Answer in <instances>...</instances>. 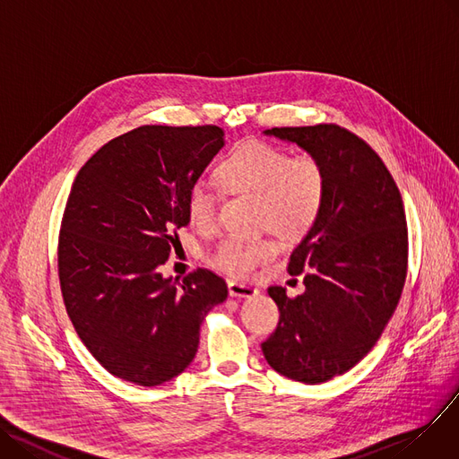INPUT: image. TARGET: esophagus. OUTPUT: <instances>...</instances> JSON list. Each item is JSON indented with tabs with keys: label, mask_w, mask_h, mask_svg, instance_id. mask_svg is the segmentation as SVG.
Here are the masks:
<instances>
[{
	"label": "esophagus",
	"mask_w": 459,
	"mask_h": 459,
	"mask_svg": "<svg viewBox=\"0 0 459 459\" xmlns=\"http://www.w3.org/2000/svg\"><path fill=\"white\" fill-rule=\"evenodd\" d=\"M228 289H230V296H233V299H254L257 294V289L245 283H237V281H230Z\"/></svg>",
	"instance_id": "1"
}]
</instances>
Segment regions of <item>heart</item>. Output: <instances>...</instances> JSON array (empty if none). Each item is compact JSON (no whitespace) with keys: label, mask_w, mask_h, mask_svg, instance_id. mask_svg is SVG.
<instances>
[{"label":"heart","mask_w":459,"mask_h":459,"mask_svg":"<svg viewBox=\"0 0 459 459\" xmlns=\"http://www.w3.org/2000/svg\"><path fill=\"white\" fill-rule=\"evenodd\" d=\"M221 181L228 193H250L259 198L263 224L281 233H300L320 214L328 191V172L315 153L290 155L285 148L247 141L235 146L219 167ZM222 191L217 183L200 178L186 191L185 207L191 222L211 228L217 222ZM278 255L273 238L222 237L212 248L209 261L235 278H250L259 266Z\"/></svg>","instance_id":"obj_1"}]
</instances>
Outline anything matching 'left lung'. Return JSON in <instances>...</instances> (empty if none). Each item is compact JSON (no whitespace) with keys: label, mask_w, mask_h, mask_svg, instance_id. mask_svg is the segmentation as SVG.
<instances>
[{"label":"left lung","mask_w":459,"mask_h":459,"mask_svg":"<svg viewBox=\"0 0 459 459\" xmlns=\"http://www.w3.org/2000/svg\"><path fill=\"white\" fill-rule=\"evenodd\" d=\"M320 157L328 172L322 211L289 257L306 292L289 299L268 287L280 309L261 348L276 372L322 384L359 363L382 337L408 274V222L382 157L337 124L266 131Z\"/></svg>","instance_id":"8db88e82"}]
</instances>
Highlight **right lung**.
<instances>
[{
	"instance_id": "right-lung-1",
	"label": "right lung",
	"mask_w": 459,
	"mask_h": 459,
	"mask_svg": "<svg viewBox=\"0 0 459 459\" xmlns=\"http://www.w3.org/2000/svg\"><path fill=\"white\" fill-rule=\"evenodd\" d=\"M222 137L212 124L141 126L101 146L72 185L57 245L63 302L89 352L126 382L153 387L183 372L204 316L228 296L207 268L179 283L160 274L191 221L188 186Z\"/></svg>"
}]
</instances>
